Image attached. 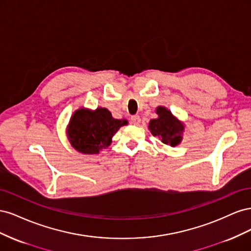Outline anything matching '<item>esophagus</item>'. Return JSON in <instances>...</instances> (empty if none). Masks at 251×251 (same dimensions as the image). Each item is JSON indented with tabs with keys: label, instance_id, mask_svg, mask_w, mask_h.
<instances>
[{
	"label": "esophagus",
	"instance_id": "1",
	"mask_svg": "<svg viewBox=\"0 0 251 251\" xmlns=\"http://www.w3.org/2000/svg\"><path fill=\"white\" fill-rule=\"evenodd\" d=\"M140 121H141V119H140L139 115H134L131 117V123L135 126H138L140 124Z\"/></svg>",
	"mask_w": 251,
	"mask_h": 251
}]
</instances>
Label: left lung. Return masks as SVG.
Wrapping results in <instances>:
<instances>
[{
  "label": "left lung",
  "mask_w": 251,
  "mask_h": 251,
  "mask_svg": "<svg viewBox=\"0 0 251 251\" xmlns=\"http://www.w3.org/2000/svg\"><path fill=\"white\" fill-rule=\"evenodd\" d=\"M156 113L158 114V118L151 119L149 125L151 134L157 136L164 144H170L171 147L177 146L182 139L181 135L184 130L183 125L163 107H159Z\"/></svg>",
  "instance_id": "obj_1"
}]
</instances>
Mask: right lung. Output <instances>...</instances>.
Masks as SVG:
<instances>
[{"label": "right lung", "instance_id": "obj_1", "mask_svg": "<svg viewBox=\"0 0 251 251\" xmlns=\"http://www.w3.org/2000/svg\"><path fill=\"white\" fill-rule=\"evenodd\" d=\"M126 120L112 117L104 108L95 111L80 109L73 114L68 126V136L72 147L82 154H97L111 144V139Z\"/></svg>", "mask_w": 251, "mask_h": 251}]
</instances>
